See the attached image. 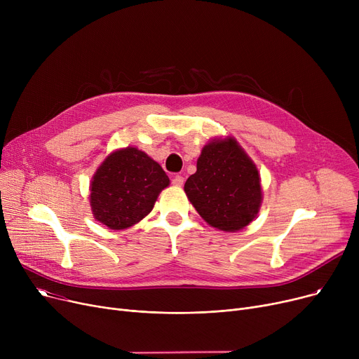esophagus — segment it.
I'll return each instance as SVG.
<instances>
[{
    "label": "esophagus",
    "instance_id": "34e87169",
    "mask_svg": "<svg viewBox=\"0 0 359 359\" xmlns=\"http://www.w3.org/2000/svg\"><path fill=\"white\" fill-rule=\"evenodd\" d=\"M172 183H173L175 186H183V183H184V177H183V176H180V175H176V176L173 177Z\"/></svg>",
    "mask_w": 359,
    "mask_h": 359
}]
</instances>
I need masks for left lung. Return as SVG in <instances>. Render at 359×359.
Here are the masks:
<instances>
[{"instance_id":"obj_1","label":"left lung","mask_w":359,"mask_h":359,"mask_svg":"<svg viewBox=\"0 0 359 359\" xmlns=\"http://www.w3.org/2000/svg\"><path fill=\"white\" fill-rule=\"evenodd\" d=\"M184 192L211 227L227 233L248 227L263 198L257 167L233 137L212 140L202 148Z\"/></svg>"}]
</instances>
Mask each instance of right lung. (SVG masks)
I'll use <instances>...</instances> for the list:
<instances>
[{"mask_svg": "<svg viewBox=\"0 0 359 359\" xmlns=\"http://www.w3.org/2000/svg\"><path fill=\"white\" fill-rule=\"evenodd\" d=\"M170 179L161 165L135 147L113 151L90 183L94 218L110 230H125L147 217Z\"/></svg>", "mask_w": 359, "mask_h": 359, "instance_id": "right-lung-1", "label": "right lung"}]
</instances>
